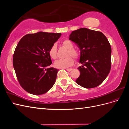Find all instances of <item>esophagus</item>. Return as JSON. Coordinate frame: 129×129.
I'll return each mask as SVG.
<instances>
[{
    "mask_svg": "<svg viewBox=\"0 0 129 129\" xmlns=\"http://www.w3.org/2000/svg\"><path fill=\"white\" fill-rule=\"evenodd\" d=\"M66 70H67L68 72H71L73 70V69H72V68H67V69H66Z\"/></svg>",
    "mask_w": 129,
    "mask_h": 129,
    "instance_id": "1",
    "label": "esophagus"
}]
</instances>
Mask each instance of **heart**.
Listing matches in <instances>:
<instances>
[{"label": "heart", "mask_w": 129, "mask_h": 129, "mask_svg": "<svg viewBox=\"0 0 129 129\" xmlns=\"http://www.w3.org/2000/svg\"><path fill=\"white\" fill-rule=\"evenodd\" d=\"M62 45L66 48L68 49L66 56H67L62 59H60L56 61L54 63L56 68H68L73 65L74 63V60L72 57L74 58H77L79 57V53L75 49H74V45L73 42L68 39H65L62 41ZM49 54L50 57L52 59L55 60L57 57V46L56 44H53L49 50ZM71 55L72 57L69 56Z\"/></svg>", "instance_id": "obj_1"}]
</instances>
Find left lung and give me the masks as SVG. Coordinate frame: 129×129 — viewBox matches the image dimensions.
I'll return each mask as SVG.
<instances>
[{"instance_id":"1","label":"left lung","mask_w":129,"mask_h":129,"mask_svg":"<svg viewBox=\"0 0 129 129\" xmlns=\"http://www.w3.org/2000/svg\"><path fill=\"white\" fill-rule=\"evenodd\" d=\"M69 39L80 50L78 69L80 75L77 84L85 88H92L102 83L110 71L111 48L107 37L101 32L81 28L74 30Z\"/></svg>"}]
</instances>
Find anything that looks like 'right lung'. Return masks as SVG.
Instances as JSON below:
<instances>
[{
  "instance_id": "right-lung-1",
  "label": "right lung",
  "mask_w": 129,
  "mask_h": 129,
  "mask_svg": "<svg viewBox=\"0 0 129 129\" xmlns=\"http://www.w3.org/2000/svg\"><path fill=\"white\" fill-rule=\"evenodd\" d=\"M61 33L39 32L28 34L19 41L13 56L18 80L25 91L35 95L45 93L55 83L57 69L52 64L49 50Z\"/></svg>"
}]
</instances>
